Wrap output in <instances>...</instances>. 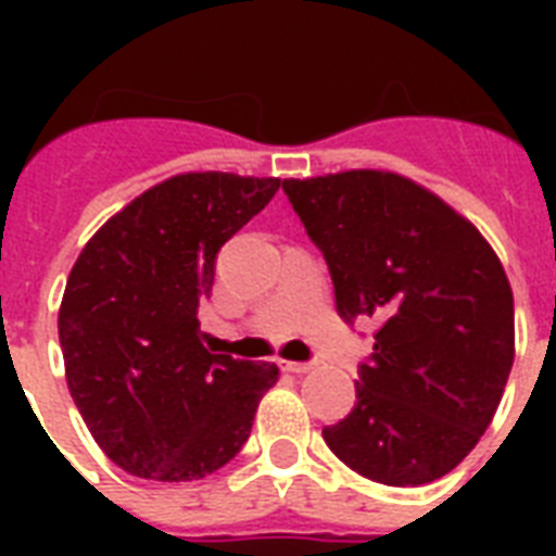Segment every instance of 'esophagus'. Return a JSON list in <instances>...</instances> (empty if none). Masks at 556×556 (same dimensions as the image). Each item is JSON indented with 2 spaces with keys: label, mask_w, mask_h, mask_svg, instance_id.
<instances>
[{
  "label": "esophagus",
  "mask_w": 556,
  "mask_h": 556,
  "mask_svg": "<svg viewBox=\"0 0 556 556\" xmlns=\"http://www.w3.org/2000/svg\"><path fill=\"white\" fill-rule=\"evenodd\" d=\"M279 366L286 371H294V375H303V371H312L314 364H300V361H279Z\"/></svg>",
  "instance_id": "esophagus-1"
}]
</instances>
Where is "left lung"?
Returning a JSON list of instances; mask_svg holds the SVG:
<instances>
[{
    "label": "left lung",
    "instance_id": "obj_1",
    "mask_svg": "<svg viewBox=\"0 0 556 556\" xmlns=\"http://www.w3.org/2000/svg\"><path fill=\"white\" fill-rule=\"evenodd\" d=\"M282 190L326 256L340 317L380 323L355 409L323 439L371 482H435L491 427L514 366L500 256L473 222L397 173L286 178Z\"/></svg>",
    "mask_w": 556,
    "mask_h": 556
}]
</instances>
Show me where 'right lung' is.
Here are the masks:
<instances>
[{
    "label": "right lung",
    "instance_id": "add662e5",
    "mask_svg": "<svg viewBox=\"0 0 556 556\" xmlns=\"http://www.w3.org/2000/svg\"><path fill=\"white\" fill-rule=\"evenodd\" d=\"M277 190L279 178L181 173L129 201L74 262L56 317L65 380L126 473L204 479L251 435L277 364L213 355L199 308L218 248Z\"/></svg>",
    "mask_w": 556,
    "mask_h": 556
}]
</instances>
